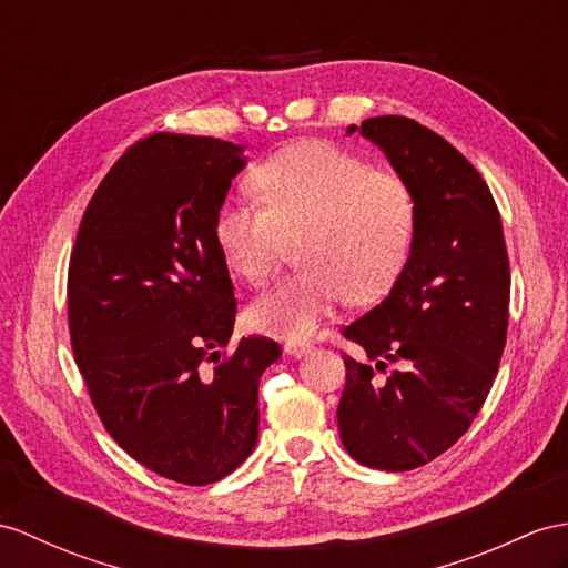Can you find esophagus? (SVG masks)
Wrapping results in <instances>:
<instances>
[{"label": "esophagus", "instance_id": "esophagus-1", "mask_svg": "<svg viewBox=\"0 0 568 568\" xmlns=\"http://www.w3.org/2000/svg\"><path fill=\"white\" fill-rule=\"evenodd\" d=\"M311 349H313L311 344H296V342H286V344H284V352H286L288 356H294V358L306 356Z\"/></svg>", "mask_w": 568, "mask_h": 568}]
</instances>
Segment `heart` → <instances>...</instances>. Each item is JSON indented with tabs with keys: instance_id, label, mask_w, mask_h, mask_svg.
<instances>
[{
	"instance_id": "b5f03b06",
	"label": "heart",
	"mask_w": 568,
	"mask_h": 568,
	"mask_svg": "<svg viewBox=\"0 0 568 568\" xmlns=\"http://www.w3.org/2000/svg\"><path fill=\"white\" fill-rule=\"evenodd\" d=\"M257 202H229L216 214L226 265L265 284L288 239L301 270L247 308L262 335L301 342L344 301L366 303L403 272L417 231V202L403 178L329 142H301L260 161L251 173Z\"/></svg>"
}]
</instances>
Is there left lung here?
Here are the masks:
<instances>
[{
    "instance_id": "1",
    "label": "left lung",
    "mask_w": 568,
    "mask_h": 568,
    "mask_svg": "<svg viewBox=\"0 0 568 568\" xmlns=\"http://www.w3.org/2000/svg\"><path fill=\"white\" fill-rule=\"evenodd\" d=\"M358 128L349 124L347 134ZM417 202V231L390 294L344 327L376 367L344 356L342 444L366 467L407 473L446 453L487 399L506 347L510 272L499 210L458 149L417 120L368 118Z\"/></svg>"
}]
</instances>
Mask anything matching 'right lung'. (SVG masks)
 <instances>
[{"label": "right lung", "mask_w": 568, "mask_h": 568, "mask_svg": "<svg viewBox=\"0 0 568 568\" xmlns=\"http://www.w3.org/2000/svg\"><path fill=\"white\" fill-rule=\"evenodd\" d=\"M241 144L159 132L101 180L69 260V335L91 403L136 463L190 487L257 444V385L282 347L243 337L221 358L236 296L216 214Z\"/></svg>", "instance_id": "1"}]
</instances>
